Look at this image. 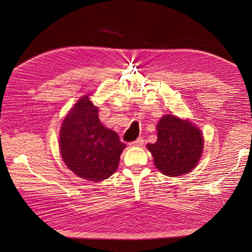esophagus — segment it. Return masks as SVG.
<instances>
[{"label":"esophagus","mask_w":252,"mask_h":252,"mask_svg":"<svg viewBox=\"0 0 252 252\" xmlns=\"http://www.w3.org/2000/svg\"><path fill=\"white\" fill-rule=\"evenodd\" d=\"M131 147H142L144 145V139L143 138H139L138 140H135L134 142L129 144Z\"/></svg>","instance_id":"esophagus-1"}]
</instances>
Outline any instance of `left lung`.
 <instances>
[{"label": "left lung", "mask_w": 252, "mask_h": 252, "mask_svg": "<svg viewBox=\"0 0 252 252\" xmlns=\"http://www.w3.org/2000/svg\"><path fill=\"white\" fill-rule=\"evenodd\" d=\"M158 140L148 144L156 168L169 177L191 172L200 161L204 139L202 131L188 120L164 116L157 126Z\"/></svg>", "instance_id": "left-lung-1"}]
</instances>
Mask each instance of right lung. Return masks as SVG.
Segmentation results:
<instances>
[{
	"label": "right lung",
	"instance_id": "add662e5",
	"mask_svg": "<svg viewBox=\"0 0 252 252\" xmlns=\"http://www.w3.org/2000/svg\"><path fill=\"white\" fill-rule=\"evenodd\" d=\"M59 148L68 169L82 179L99 182L117 171L126 145L116 131L101 125L97 106L86 94L65 117Z\"/></svg>",
	"mask_w": 252,
	"mask_h": 252
}]
</instances>
